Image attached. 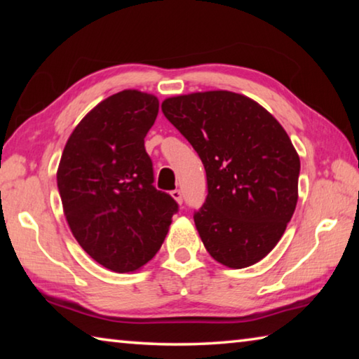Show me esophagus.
<instances>
[{
  "label": "esophagus",
  "instance_id": "1",
  "mask_svg": "<svg viewBox=\"0 0 359 359\" xmlns=\"http://www.w3.org/2000/svg\"><path fill=\"white\" fill-rule=\"evenodd\" d=\"M171 196H172L179 204H182V201H184V196H182V191L179 190V188H175V190L171 191Z\"/></svg>",
  "mask_w": 359,
  "mask_h": 359
}]
</instances>
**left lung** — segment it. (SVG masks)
I'll list each match as a JSON object with an SVG mask.
<instances>
[{
	"label": "left lung",
	"mask_w": 359,
	"mask_h": 359,
	"mask_svg": "<svg viewBox=\"0 0 359 359\" xmlns=\"http://www.w3.org/2000/svg\"><path fill=\"white\" fill-rule=\"evenodd\" d=\"M161 111L205 169L208 196L193 215L205 250L234 269L258 263L297 203L301 163L287 131L258 102L224 90L174 96Z\"/></svg>",
	"instance_id": "left-lung-1"
}]
</instances>
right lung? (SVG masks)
I'll list each match as a JSON object with an SVG mask.
<instances>
[{
	"mask_svg": "<svg viewBox=\"0 0 359 359\" xmlns=\"http://www.w3.org/2000/svg\"><path fill=\"white\" fill-rule=\"evenodd\" d=\"M158 100L137 90L109 96L65 145L57 184L69 228L96 263L133 272L155 257L179 204L154 185L144 137Z\"/></svg>",
	"mask_w": 359,
	"mask_h": 359,
	"instance_id": "right-lung-1",
	"label": "right lung"
}]
</instances>
